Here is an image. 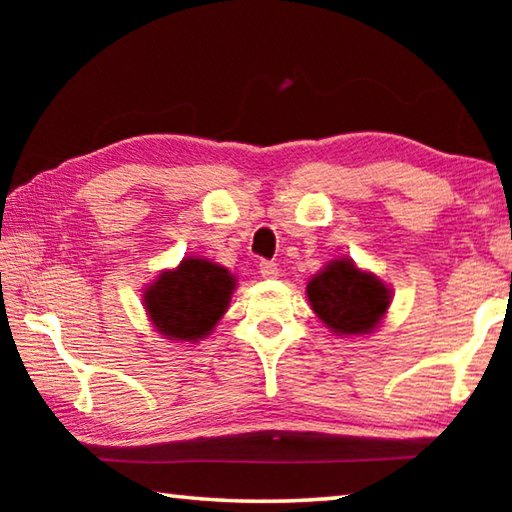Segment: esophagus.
<instances>
[{
	"instance_id": "obj_1",
	"label": "esophagus",
	"mask_w": 512,
	"mask_h": 512,
	"mask_svg": "<svg viewBox=\"0 0 512 512\" xmlns=\"http://www.w3.org/2000/svg\"><path fill=\"white\" fill-rule=\"evenodd\" d=\"M259 273H262V277H277V264L264 259V262H259Z\"/></svg>"
}]
</instances>
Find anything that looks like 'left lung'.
Returning a JSON list of instances; mask_svg holds the SVG:
<instances>
[{
	"label": "left lung",
	"instance_id": "8db88e82",
	"mask_svg": "<svg viewBox=\"0 0 512 512\" xmlns=\"http://www.w3.org/2000/svg\"><path fill=\"white\" fill-rule=\"evenodd\" d=\"M311 309L339 334H366L384 318L391 291L375 275L336 259L307 284Z\"/></svg>",
	"mask_w": 512,
	"mask_h": 512
}]
</instances>
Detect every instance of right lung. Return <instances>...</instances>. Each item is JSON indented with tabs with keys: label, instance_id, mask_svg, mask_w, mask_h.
Instances as JSON below:
<instances>
[{
	"label": "right lung",
	"instance_id": "obj_1",
	"mask_svg": "<svg viewBox=\"0 0 512 512\" xmlns=\"http://www.w3.org/2000/svg\"><path fill=\"white\" fill-rule=\"evenodd\" d=\"M235 277L207 259H183L144 293L151 323L171 341H196L212 332L228 309Z\"/></svg>",
	"mask_w": 512,
	"mask_h": 512
}]
</instances>
